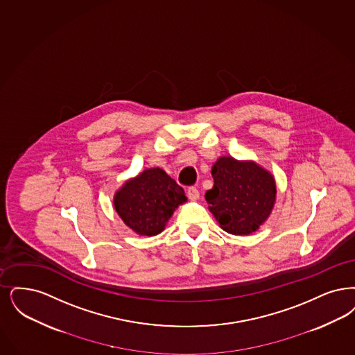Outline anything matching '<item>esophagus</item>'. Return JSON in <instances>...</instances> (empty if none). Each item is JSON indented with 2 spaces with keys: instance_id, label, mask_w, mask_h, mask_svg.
<instances>
[{
  "instance_id": "1",
  "label": "esophagus",
  "mask_w": 355,
  "mask_h": 355,
  "mask_svg": "<svg viewBox=\"0 0 355 355\" xmlns=\"http://www.w3.org/2000/svg\"><path fill=\"white\" fill-rule=\"evenodd\" d=\"M187 197L189 199H191V200H197L199 198V191L197 187H194V186H190L189 189H187Z\"/></svg>"
}]
</instances>
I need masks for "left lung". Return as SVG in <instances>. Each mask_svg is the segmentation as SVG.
<instances>
[{"instance_id":"1","label":"left lung","mask_w":355,"mask_h":355,"mask_svg":"<svg viewBox=\"0 0 355 355\" xmlns=\"http://www.w3.org/2000/svg\"><path fill=\"white\" fill-rule=\"evenodd\" d=\"M214 186L205 196L220 227L234 235H248L268 218L276 198L270 173L254 162L220 157L213 169Z\"/></svg>"}]
</instances>
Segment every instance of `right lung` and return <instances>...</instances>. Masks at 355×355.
Segmentation results:
<instances>
[{"mask_svg": "<svg viewBox=\"0 0 355 355\" xmlns=\"http://www.w3.org/2000/svg\"><path fill=\"white\" fill-rule=\"evenodd\" d=\"M184 189L159 168L142 171L114 196V209L128 227L140 235L159 234L178 205Z\"/></svg>", "mask_w": 355, "mask_h": 355, "instance_id": "add662e5", "label": "right lung"}]
</instances>
